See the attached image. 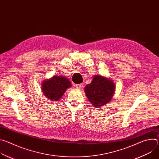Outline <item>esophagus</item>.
I'll return each mask as SVG.
<instances>
[{
    "label": "esophagus",
    "instance_id": "34e87169",
    "mask_svg": "<svg viewBox=\"0 0 159 159\" xmlns=\"http://www.w3.org/2000/svg\"><path fill=\"white\" fill-rule=\"evenodd\" d=\"M82 84H77V85H75V87H76L77 89H80V88L82 87Z\"/></svg>",
    "mask_w": 159,
    "mask_h": 159
}]
</instances>
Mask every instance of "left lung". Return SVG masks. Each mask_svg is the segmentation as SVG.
<instances>
[{
  "instance_id": "1",
  "label": "left lung",
  "mask_w": 159,
  "mask_h": 159,
  "mask_svg": "<svg viewBox=\"0 0 159 159\" xmlns=\"http://www.w3.org/2000/svg\"><path fill=\"white\" fill-rule=\"evenodd\" d=\"M84 91L90 102L98 108L107 104L112 99L115 85L109 78L96 75L93 81L85 86Z\"/></svg>"
}]
</instances>
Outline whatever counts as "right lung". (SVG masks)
<instances>
[{"mask_svg": "<svg viewBox=\"0 0 159 159\" xmlns=\"http://www.w3.org/2000/svg\"><path fill=\"white\" fill-rule=\"evenodd\" d=\"M72 86L66 77L55 75L42 83V92L44 96L51 101H58L65 93V90Z\"/></svg>", "mask_w": 159, "mask_h": 159, "instance_id": "obj_1", "label": "right lung"}]
</instances>
